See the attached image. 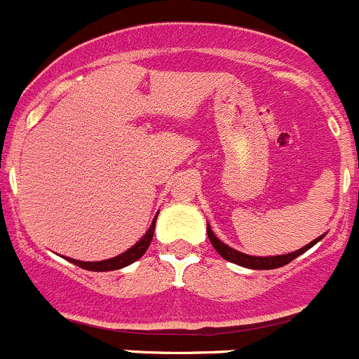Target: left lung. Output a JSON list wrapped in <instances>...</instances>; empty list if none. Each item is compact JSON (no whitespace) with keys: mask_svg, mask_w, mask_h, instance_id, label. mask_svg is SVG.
<instances>
[{"mask_svg":"<svg viewBox=\"0 0 359 359\" xmlns=\"http://www.w3.org/2000/svg\"><path fill=\"white\" fill-rule=\"evenodd\" d=\"M208 237H209V241H211L212 246H215V250L222 255V258L232 262V264L241 265V267L255 269V271H271V269L285 267L286 264H290L292 260H295L297 257H300L302 253H305L307 250H311L316 243H319V241L323 239V236L318 237V239H314L312 243H309L307 246L300 248V250L293 251V253H288V255H278V257H251V255L241 253V251L233 250V248L226 246L225 243H222V241L215 236V232L211 230L209 223H208Z\"/></svg>","mask_w":359,"mask_h":359,"instance_id":"obj_1","label":"left lung"}]
</instances>
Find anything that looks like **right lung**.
<instances>
[{
  "label": "right lung",
  "instance_id": "right-lung-1",
  "mask_svg": "<svg viewBox=\"0 0 359 359\" xmlns=\"http://www.w3.org/2000/svg\"><path fill=\"white\" fill-rule=\"evenodd\" d=\"M155 222H157V216L151 222L150 229L147 230L143 237L134 244L133 248L126 251V253L118 255L115 258H109V260H101V262H80V260H73V258H66L67 262L71 264L78 265V267L85 269V271H94V272H106V271H116V269H123L127 265L134 264L136 260H140L144 253H147L148 246H150L151 239H154V232H155Z\"/></svg>",
  "mask_w": 359,
  "mask_h": 359
}]
</instances>
